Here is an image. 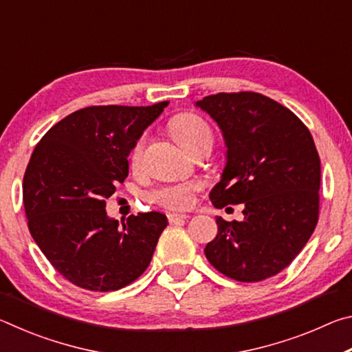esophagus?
Returning a JSON list of instances; mask_svg holds the SVG:
<instances>
[{
    "label": "esophagus",
    "instance_id": "esophagus-1",
    "mask_svg": "<svg viewBox=\"0 0 352 352\" xmlns=\"http://www.w3.org/2000/svg\"><path fill=\"white\" fill-rule=\"evenodd\" d=\"M189 216L188 214H177V212H170L168 214V220L169 223H178V222H183V220H186Z\"/></svg>",
    "mask_w": 352,
    "mask_h": 352
}]
</instances>
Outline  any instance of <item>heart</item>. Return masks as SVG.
Listing matches in <instances>:
<instances>
[{
	"label": "heart",
	"mask_w": 352,
	"mask_h": 352,
	"mask_svg": "<svg viewBox=\"0 0 352 352\" xmlns=\"http://www.w3.org/2000/svg\"><path fill=\"white\" fill-rule=\"evenodd\" d=\"M169 130L172 136L188 151L205 141H212L210 126L194 113H180V115L172 118L169 121ZM144 142V136H141L133 144L132 151H130L129 160L132 168H136L141 163ZM199 188L200 184L197 182L166 184V186L152 190L147 197L153 204L168 208V210H188L192 205L194 192Z\"/></svg>",
	"instance_id": "obj_1"
}]
</instances>
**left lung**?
<instances>
[{
    "label": "left lung",
    "mask_w": 352,
    "mask_h": 352,
    "mask_svg": "<svg viewBox=\"0 0 352 352\" xmlns=\"http://www.w3.org/2000/svg\"><path fill=\"white\" fill-rule=\"evenodd\" d=\"M222 130L226 164L210 199L243 204L242 222L216 217L206 259L225 276L256 283L294 261L318 222L320 157L309 129L276 100L253 91L197 100Z\"/></svg>",
    "instance_id": "left-lung-1"
}]
</instances>
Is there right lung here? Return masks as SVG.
I'll list each match as a JSON object with an SVG mask.
<instances>
[{
	"label": "right lung",
	"instance_id": "obj_1",
	"mask_svg": "<svg viewBox=\"0 0 352 352\" xmlns=\"http://www.w3.org/2000/svg\"><path fill=\"white\" fill-rule=\"evenodd\" d=\"M168 104L87 107L58 121L34 148L23 178L29 231L77 287L122 289L151 264L168 219L151 211L119 223L107 216L105 199L127 178L130 151Z\"/></svg>",
	"mask_w": 352,
	"mask_h": 352
}]
</instances>
